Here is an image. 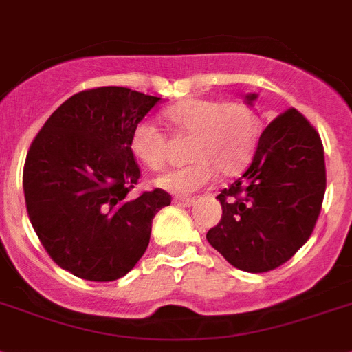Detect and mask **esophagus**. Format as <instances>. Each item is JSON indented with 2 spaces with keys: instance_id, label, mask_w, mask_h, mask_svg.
Segmentation results:
<instances>
[{
  "instance_id": "esophagus-1",
  "label": "esophagus",
  "mask_w": 352,
  "mask_h": 352,
  "mask_svg": "<svg viewBox=\"0 0 352 352\" xmlns=\"http://www.w3.org/2000/svg\"><path fill=\"white\" fill-rule=\"evenodd\" d=\"M173 202H175L177 206H182V208H190V206L195 204V199H191V197H175Z\"/></svg>"
}]
</instances>
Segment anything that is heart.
<instances>
[{
  "mask_svg": "<svg viewBox=\"0 0 352 352\" xmlns=\"http://www.w3.org/2000/svg\"><path fill=\"white\" fill-rule=\"evenodd\" d=\"M166 118L179 134L191 135L188 166L166 171L157 186L171 193L197 191L217 177L236 175L247 166L259 140V121L245 102L190 98L166 109ZM131 150L150 170L166 164V134L152 120L132 129Z\"/></svg>",
  "mask_w": 352,
  "mask_h": 352,
  "instance_id": "1",
  "label": "heart"
}]
</instances>
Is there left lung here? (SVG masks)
<instances>
[{"mask_svg":"<svg viewBox=\"0 0 352 352\" xmlns=\"http://www.w3.org/2000/svg\"><path fill=\"white\" fill-rule=\"evenodd\" d=\"M254 100L256 94H247V102ZM324 193L320 135L292 107L268 123L249 168L218 195L221 220L206 238L232 267L274 270L308 241Z\"/></svg>","mask_w":352,"mask_h":352,"instance_id":"1","label":"left lung"}]
</instances>
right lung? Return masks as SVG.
Here are the masks:
<instances>
[{
	"label": "right lung",
	"mask_w": 352,
	"mask_h": 352,
	"mask_svg": "<svg viewBox=\"0 0 352 352\" xmlns=\"http://www.w3.org/2000/svg\"><path fill=\"white\" fill-rule=\"evenodd\" d=\"M161 98L129 87L73 94L32 141L23 190L35 234L58 267L87 281H116L150 241L152 220L170 206L164 190L132 197L141 170L132 129Z\"/></svg>",
	"instance_id": "1"
}]
</instances>
